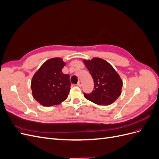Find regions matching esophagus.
I'll use <instances>...</instances> for the list:
<instances>
[{"instance_id":"1","label":"esophagus","mask_w":159,"mask_h":159,"mask_svg":"<svg viewBox=\"0 0 159 159\" xmlns=\"http://www.w3.org/2000/svg\"><path fill=\"white\" fill-rule=\"evenodd\" d=\"M77 85H78V87H81V85H82V82H81V81H79Z\"/></svg>"}]
</instances>
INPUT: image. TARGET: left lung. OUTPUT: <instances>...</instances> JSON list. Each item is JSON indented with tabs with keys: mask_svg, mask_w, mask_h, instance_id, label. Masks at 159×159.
Here are the masks:
<instances>
[{
	"mask_svg": "<svg viewBox=\"0 0 159 159\" xmlns=\"http://www.w3.org/2000/svg\"><path fill=\"white\" fill-rule=\"evenodd\" d=\"M84 64L93 79L94 89L85 99L100 105L114 103L121 94L123 81L109 62L100 57L83 60Z\"/></svg>",
	"mask_w": 159,
	"mask_h": 159,
	"instance_id": "obj_1",
	"label": "left lung"
}]
</instances>
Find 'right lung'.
<instances>
[{
    "instance_id": "1",
    "label": "right lung",
    "mask_w": 159,
    "mask_h": 159,
    "mask_svg": "<svg viewBox=\"0 0 159 159\" xmlns=\"http://www.w3.org/2000/svg\"><path fill=\"white\" fill-rule=\"evenodd\" d=\"M66 64L61 57H53L46 61L34 74L32 93L43 106L58 105L68 98L71 86L70 75L61 71Z\"/></svg>"
}]
</instances>
